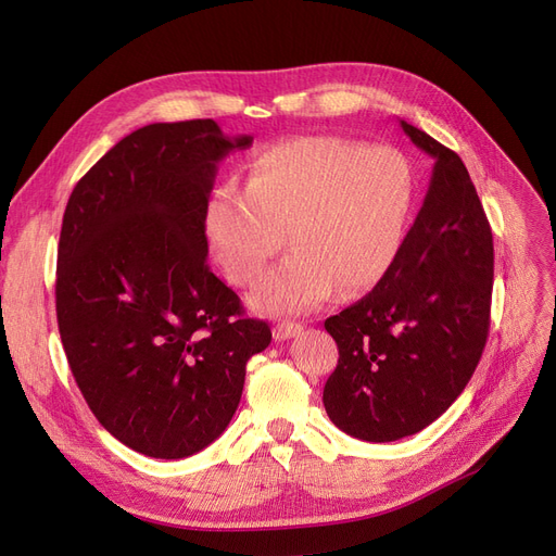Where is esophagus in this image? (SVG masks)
Segmentation results:
<instances>
[{"label": "esophagus", "mask_w": 556, "mask_h": 556, "mask_svg": "<svg viewBox=\"0 0 556 556\" xmlns=\"http://www.w3.org/2000/svg\"><path fill=\"white\" fill-rule=\"evenodd\" d=\"M301 331H303V327L296 321H278L274 327V338L276 340H290V338L299 336Z\"/></svg>", "instance_id": "1"}]
</instances>
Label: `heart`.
Instances as JSON below:
<instances>
[{
	"instance_id": "b5f03b06",
	"label": "heart",
	"mask_w": 556,
	"mask_h": 556,
	"mask_svg": "<svg viewBox=\"0 0 556 556\" xmlns=\"http://www.w3.org/2000/svg\"><path fill=\"white\" fill-rule=\"evenodd\" d=\"M414 202L409 163L391 147L338 136H299L260 149L245 186L218 184L204 204V235L229 280L253 285L266 313H303L342 285L366 292L384 278L407 235Z\"/></svg>"
}]
</instances>
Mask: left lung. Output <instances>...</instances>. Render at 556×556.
<instances>
[{"label": "left lung", "mask_w": 556, "mask_h": 556, "mask_svg": "<svg viewBox=\"0 0 556 556\" xmlns=\"http://www.w3.org/2000/svg\"><path fill=\"white\" fill-rule=\"evenodd\" d=\"M400 126L434 161L424 206L391 271L324 321L340 354L324 409L375 444L420 432L465 391L488 340L494 276L492 229L463 159Z\"/></svg>", "instance_id": "1"}]
</instances>
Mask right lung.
<instances>
[{
  "instance_id": "add662e5",
  "label": "right lung",
  "mask_w": 556,
  "mask_h": 556,
  "mask_svg": "<svg viewBox=\"0 0 556 556\" xmlns=\"http://www.w3.org/2000/svg\"><path fill=\"white\" fill-rule=\"evenodd\" d=\"M251 136L214 119L149 124L73 188L56 248V324L99 424L179 460L225 432L269 324L208 269L204 204L218 163Z\"/></svg>"
}]
</instances>
